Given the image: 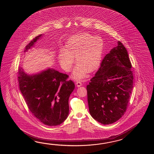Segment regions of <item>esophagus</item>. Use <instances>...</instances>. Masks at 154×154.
<instances>
[{
    "label": "esophagus",
    "mask_w": 154,
    "mask_h": 154,
    "mask_svg": "<svg viewBox=\"0 0 154 154\" xmlns=\"http://www.w3.org/2000/svg\"><path fill=\"white\" fill-rule=\"evenodd\" d=\"M76 85L77 87H80L82 86V83L80 82H76Z\"/></svg>",
    "instance_id": "1"
}]
</instances>
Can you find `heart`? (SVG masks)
<instances>
[{
    "instance_id": "heart-1",
    "label": "heart",
    "mask_w": 154,
    "mask_h": 154,
    "mask_svg": "<svg viewBox=\"0 0 154 154\" xmlns=\"http://www.w3.org/2000/svg\"><path fill=\"white\" fill-rule=\"evenodd\" d=\"M104 50V42L99 36L88 33L71 36L66 43V48L59 50L58 60L62 69L69 72L72 68L74 57L76 62L72 77L81 80L88 72H93L100 66Z\"/></svg>"
}]
</instances>
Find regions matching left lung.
Instances as JSON below:
<instances>
[{
	"label": "left lung",
	"instance_id": "obj_1",
	"mask_svg": "<svg viewBox=\"0 0 154 154\" xmlns=\"http://www.w3.org/2000/svg\"><path fill=\"white\" fill-rule=\"evenodd\" d=\"M131 68L128 52L118 41L87 85L90 113L102 125L117 121L126 111L133 84Z\"/></svg>",
	"mask_w": 154,
	"mask_h": 154
}]
</instances>
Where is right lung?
I'll return each mask as SVG.
<instances>
[{"instance_id": "obj_1", "label": "right lung", "mask_w": 154, "mask_h": 154, "mask_svg": "<svg viewBox=\"0 0 154 154\" xmlns=\"http://www.w3.org/2000/svg\"><path fill=\"white\" fill-rule=\"evenodd\" d=\"M42 35L37 36L26 46L24 52L32 47ZM68 75L53 69L28 75L19 69L20 91L29 111L39 122L47 125L56 126L66 120L69 114V96L75 88Z\"/></svg>"}]
</instances>
